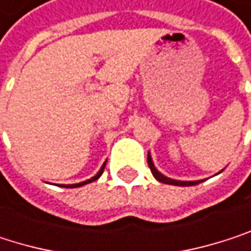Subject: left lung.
<instances>
[{
  "instance_id": "8db88e82",
  "label": "left lung",
  "mask_w": 251,
  "mask_h": 251,
  "mask_svg": "<svg viewBox=\"0 0 251 251\" xmlns=\"http://www.w3.org/2000/svg\"><path fill=\"white\" fill-rule=\"evenodd\" d=\"M147 163H149V168L151 169L153 176H154L157 181L163 182V184H169V185H179V187H191V185H197V184H200V182H203V181H204V179H200V181H178V179H172V178L165 176L162 172H159V171L156 169V166H154V163H153V159H151L150 153H149V156H147ZM221 172H222V171H221Z\"/></svg>"
}]
</instances>
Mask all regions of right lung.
<instances>
[{"label":"right lung","mask_w":251,"mask_h":251,"mask_svg":"<svg viewBox=\"0 0 251 251\" xmlns=\"http://www.w3.org/2000/svg\"><path fill=\"white\" fill-rule=\"evenodd\" d=\"M107 162V160H105ZM105 162H104V165L101 166V169L97 172V175L95 176H92L91 179H86V181H83V182H79V184H70V185H60V187H63V188H77V187H82V185H86V184H89V182H94V181H97L101 175H102V172H104V168H105Z\"/></svg>","instance_id":"add662e5"}]
</instances>
